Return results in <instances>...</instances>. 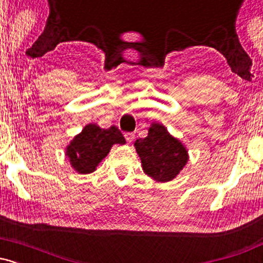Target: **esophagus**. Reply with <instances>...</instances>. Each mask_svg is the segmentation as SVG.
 <instances>
[{
  "mask_svg": "<svg viewBox=\"0 0 263 263\" xmlns=\"http://www.w3.org/2000/svg\"><path fill=\"white\" fill-rule=\"evenodd\" d=\"M125 137H126V141H127V142H132V141H134V138H135V134H132V132H128V134L125 135Z\"/></svg>",
  "mask_w": 263,
  "mask_h": 263,
  "instance_id": "obj_1",
  "label": "esophagus"
}]
</instances>
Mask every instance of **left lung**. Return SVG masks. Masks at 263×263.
<instances>
[{
	"label": "left lung",
	"mask_w": 263,
	"mask_h": 263,
	"mask_svg": "<svg viewBox=\"0 0 263 263\" xmlns=\"http://www.w3.org/2000/svg\"><path fill=\"white\" fill-rule=\"evenodd\" d=\"M135 147L143 172L157 182L174 179L188 162V151L182 142L159 123H152L147 137L136 140Z\"/></svg>",
	"instance_id": "1"
}]
</instances>
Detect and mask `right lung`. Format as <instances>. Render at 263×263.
Listing matches in <instances>:
<instances>
[{
    "instance_id": "right-lung-1",
    "label": "right lung",
    "mask_w": 263,
    "mask_h": 263,
    "mask_svg": "<svg viewBox=\"0 0 263 263\" xmlns=\"http://www.w3.org/2000/svg\"><path fill=\"white\" fill-rule=\"evenodd\" d=\"M116 143H126L125 137L116 126L101 128L95 123H89L66 147L65 156L78 173L89 174L96 170Z\"/></svg>"
}]
</instances>
